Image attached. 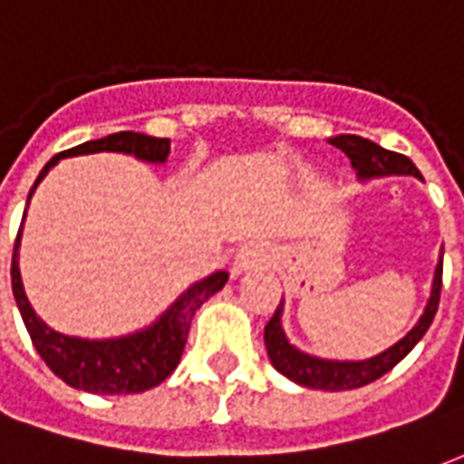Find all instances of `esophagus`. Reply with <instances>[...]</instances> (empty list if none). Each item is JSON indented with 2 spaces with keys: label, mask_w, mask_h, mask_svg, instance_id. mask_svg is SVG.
Instances as JSON below:
<instances>
[{
  "label": "esophagus",
  "mask_w": 464,
  "mask_h": 464,
  "mask_svg": "<svg viewBox=\"0 0 464 464\" xmlns=\"http://www.w3.org/2000/svg\"><path fill=\"white\" fill-rule=\"evenodd\" d=\"M268 263V248L263 243H246L243 248H238L236 258H233V276H241L253 268H261Z\"/></svg>",
  "instance_id": "obj_1"
}]
</instances>
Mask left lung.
I'll use <instances>...</instances> for the list:
<instances>
[{
  "label": "left lung",
  "mask_w": 464,
  "mask_h": 464,
  "mask_svg": "<svg viewBox=\"0 0 464 464\" xmlns=\"http://www.w3.org/2000/svg\"><path fill=\"white\" fill-rule=\"evenodd\" d=\"M331 143L338 146L348 156L360 181H370V179H380V176H415V179L422 181V176H420L415 163L410 161L408 156L388 151V149H382V146L370 141V139H362V136H355V133H341V136H333ZM440 288H442V253H440L435 278H432L430 301L425 305V313L420 315V321L412 325V331L402 341H398L392 348L382 350L380 355L368 360L315 358V355H308V353H303L295 345H291L281 325V305L276 308L273 318L266 325V333H263L268 358H271L273 368L278 370L281 375H285L293 382H298L303 388L331 390V392H335V390L362 388V385L382 378L388 370L395 368L400 360L405 358L410 350L418 345L420 338L428 333L430 323H432L435 313H438Z\"/></svg>",
  "instance_id": "1"
}]
</instances>
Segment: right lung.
Instances as JSON below:
<instances>
[{"mask_svg": "<svg viewBox=\"0 0 464 464\" xmlns=\"http://www.w3.org/2000/svg\"><path fill=\"white\" fill-rule=\"evenodd\" d=\"M99 151H119L131 153L136 159L149 163H163L171 153L169 139H156L146 133L119 131L109 133L104 139L79 143L69 151L56 153L52 161L46 163L42 173L36 176L32 193L44 179L49 169L69 156H84V153ZM29 206V201H26ZM26 213V211H24ZM19 241H22V228L16 233L14 253H12V291L14 301L22 313L29 338L34 343L36 353L42 355L46 365L52 368L56 378H62L66 385L76 390H86L94 395H129V392H143V390L156 388L159 382L171 375L179 360H181L183 345L188 341V328L196 311L203 303L218 293L228 281V273L216 271L208 278L193 283L186 291L166 308L161 318L151 323L149 328L136 331L121 338H106V341H86V338H72L64 333H56L49 328L32 308L26 298L24 285H22V273H19Z\"/></svg>", "mask_w": 464, "mask_h": 464, "instance_id": "add662e5", "label": "right lung"}]
</instances>
